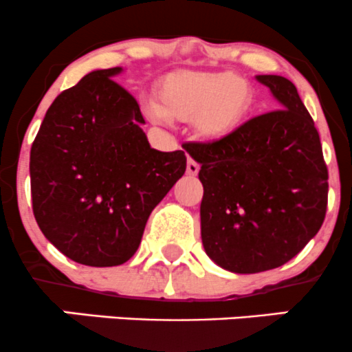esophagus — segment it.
<instances>
[{"mask_svg":"<svg viewBox=\"0 0 352 352\" xmlns=\"http://www.w3.org/2000/svg\"><path fill=\"white\" fill-rule=\"evenodd\" d=\"M199 168H201V166H199L197 162H194V160L187 162V173H188V175H197Z\"/></svg>","mask_w":352,"mask_h":352,"instance_id":"1","label":"esophagus"}]
</instances>
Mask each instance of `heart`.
Instances as JSON below:
<instances>
[{"instance_id":"b5f03b06","label":"heart","mask_w":352,"mask_h":352,"mask_svg":"<svg viewBox=\"0 0 352 352\" xmlns=\"http://www.w3.org/2000/svg\"><path fill=\"white\" fill-rule=\"evenodd\" d=\"M251 104L250 84L234 74L175 70L158 82L150 111L160 120H194L202 138L224 140L243 126Z\"/></svg>"}]
</instances>
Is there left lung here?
<instances>
[{
	"instance_id": "1",
	"label": "left lung",
	"mask_w": 352,
	"mask_h": 352,
	"mask_svg": "<svg viewBox=\"0 0 352 352\" xmlns=\"http://www.w3.org/2000/svg\"><path fill=\"white\" fill-rule=\"evenodd\" d=\"M278 108L231 136L194 143L204 186L201 236L207 256L232 273H260L290 261L319 232L329 173L312 116L282 76H256Z\"/></svg>"
}]
</instances>
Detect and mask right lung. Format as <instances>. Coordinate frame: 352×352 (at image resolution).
<instances>
[{
    "mask_svg": "<svg viewBox=\"0 0 352 352\" xmlns=\"http://www.w3.org/2000/svg\"><path fill=\"white\" fill-rule=\"evenodd\" d=\"M121 70H94L60 92L30 151L36 224L87 266L128 261L151 210L187 166L182 150L150 146L138 102L113 80Z\"/></svg>",
    "mask_w": 352,
    "mask_h": 352,
    "instance_id": "1",
    "label": "right lung"
}]
</instances>
